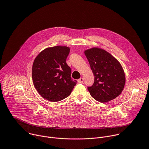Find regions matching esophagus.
<instances>
[{
  "instance_id": "esophagus-1",
  "label": "esophagus",
  "mask_w": 149,
  "mask_h": 149,
  "mask_svg": "<svg viewBox=\"0 0 149 149\" xmlns=\"http://www.w3.org/2000/svg\"><path fill=\"white\" fill-rule=\"evenodd\" d=\"M78 81H79V83H83V78L79 79L78 80Z\"/></svg>"
}]
</instances>
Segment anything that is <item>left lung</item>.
I'll return each mask as SVG.
<instances>
[{"label":"left lung","mask_w":149,"mask_h":149,"mask_svg":"<svg viewBox=\"0 0 149 149\" xmlns=\"http://www.w3.org/2000/svg\"><path fill=\"white\" fill-rule=\"evenodd\" d=\"M95 76L87 89L93 98L101 103L110 101L123 91L126 78L120 63L104 50L92 48L84 52Z\"/></svg>","instance_id":"left-lung-1"}]
</instances>
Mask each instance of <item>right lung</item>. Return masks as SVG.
I'll use <instances>...</instances> for the list:
<instances>
[{
    "label": "right lung",
    "mask_w": 149,
    "mask_h": 149,
    "mask_svg": "<svg viewBox=\"0 0 149 149\" xmlns=\"http://www.w3.org/2000/svg\"><path fill=\"white\" fill-rule=\"evenodd\" d=\"M70 49L57 46L45 49L35 58L32 66L33 84L44 99L61 101L68 97L77 83L66 63Z\"/></svg>",
    "instance_id": "obj_1"
}]
</instances>
